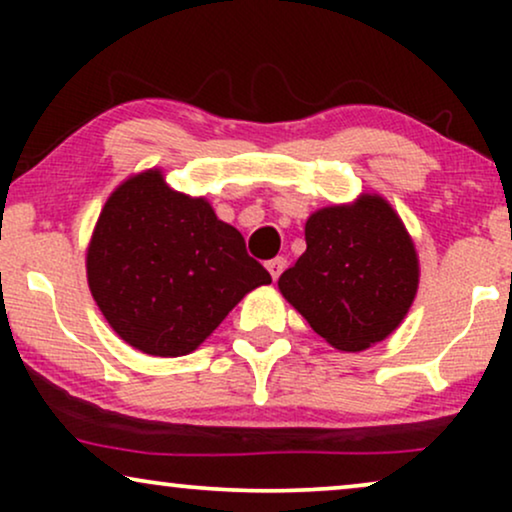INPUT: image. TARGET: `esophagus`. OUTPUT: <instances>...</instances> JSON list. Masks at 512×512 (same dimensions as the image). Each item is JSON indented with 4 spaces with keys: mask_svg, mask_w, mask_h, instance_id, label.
I'll list each match as a JSON object with an SVG mask.
<instances>
[{
    "mask_svg": "<svg viewBox=\"0 0 512 512\" xmlns=\"http://www.w3.org/2000/svg\"><path fill=\"white\" fill-rule=\"evenodd\" d=\"M286 268V261L282 256L272 258V261H268V272L272 275V279H277L279 275H282V270Z\"/></svg>",
    "mask_w": 512,
    "mask_h": 512,
    "instance_id": "esophagus-1",
    "label": "esophagus"
}]
</instances>
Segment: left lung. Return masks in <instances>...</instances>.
Instances as JSON below:
<instances>
[{"instance_id":"1","label":"left lung","mask_w":512,"mask_h":512,"mask_svg":"<svg viewBox=\"0 0 512 512\" xmlns=\"http://www.w3.org/2000/svg\"><path fill=\"white\" fill-rule=\"evenodd\" d=\"M305 254L282 272L279 291L328 345L361 352L408 314L419 268L410 235L387 200L326 207L305 223Z\"/></svg>"}]
</instances>
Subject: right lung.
<instances>
[{
  "instance_id": "add662e5",
  "label": "right lung",
  "mask_w": 512,
  "mask_h": 512,
  "mask_svg": "<svg viewBox=\"0 0 512 512\" xmlns=\"http://www.w3.org/2000/svg\"><path fill=\"white\" fill-rule=\"evenodd\" d=\"M88 286L109 326L139 352H193L270 272L207 200L149 170L116 188L88 247Z\"/></svg>"
}]
</instances>
